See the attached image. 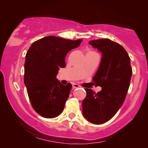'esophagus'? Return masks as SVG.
I'll return each instance as SVG.
<instances>
[{"label":"esophagus","mask_w":148,"mask_h":148,"mask_svg":"<svg viewBox=\"0 0 148 148\" xmlns=\"http://www.w3.org/2000/svg\"><path fill=\"white\" fill-rule=\"evenodd\" d=\"M80 87H81V86H80L79 84H72V88H80Z\"/></svg>","instance_id":"esophagus-1"}]
</instances>
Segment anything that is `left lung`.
<instances>
[{
	"label": "left lung",
	"mask_w": 148,
	"mask_h": 148,
	"mask_svg": "<svg viewBox=\"0 0 148 148\" xmlns=\"http://www.w3.org/2000/svg\"><path fill=\"white\" fill-rule=\"evenodd\" d=\"M89 43L102 55L99 69L92 78L101 90L96 93L85 88L83 115L90 123L100 125L111 120L123 105L130 87L132 69L128 53L119 44L109 39L92 40Z\"/></svg>",
	"instance_id": "obj_1"
}]
</instances>
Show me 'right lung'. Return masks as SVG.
Masks as SVG:
<instances>
[{
    "label": "right lung",
    "instance_id": "obj_1",
    "mask_svg": "<svg viewBox=\"0 0 148 148\" xmlns=\"http://www.w3.org/2000/svg\"><path fill=\"white\" fill-rule=\"evenodd\" d=\"M81 42L47 36L34 42L27 51L24 84L32 106L43 118H56L63 111L72 84L62 85L56 75L60 67H65L67 53Z\"/></svg>",
    "mask_w": 148,
    "mask_h": 148
}]
</instances>
